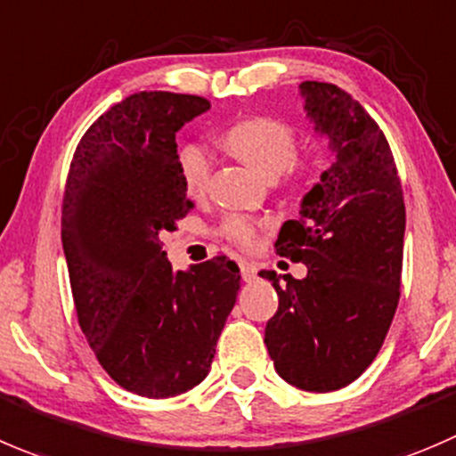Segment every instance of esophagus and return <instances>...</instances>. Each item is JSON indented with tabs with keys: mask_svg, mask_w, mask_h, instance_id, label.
<instances>
[{
	"mask_svg": "<svg viewBox=\"0 0 456 456\" xmlns=\"http://www.w3.org/2000/svg\"><path fill=\"white\" fill-rule=\"evenodd\" d=\"M240 271L244 281H253L255 275H257V266L253 262H240Z\"/></svg>",
	"mask_w": 456,
	"mask_h": 456,
	"instance_id": "1",
	"label": "esophagus"
}]
</instances>
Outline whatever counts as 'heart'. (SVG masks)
Listing matches in <instances>:
<instances>
[{
	"instance_id": "obj_1",
	"label": "heart",
	"mask_w": 456,
	"mask_h": 456,
	"mask_svg": "<svg viewBox=\"0 0 456 456\" xmlns=\"http://www.w3.org/2000/svg\"><path fill=\"white\" fill-rule=\"evenodd\" d=\"M221 142L232 156L244 160L250 170L257 172L262 179H277L281 172L296 159L297 136L289 123L271 116H257L246 118L225 129ZM210 156L203 147L185 145L179 154V172L185 190L192 197L206 192L208 179H210ZM290 183H302L309 179L311 166H290ZM225 235L241 246H250L255 240V224L246 216H231L225 221Z\"/></svg>"
}]
</instances>
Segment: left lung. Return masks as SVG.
I'll list each match as a JSON object with an SVG mask.
<instances>
[{
  "instance_id": "8db88e82",
  "label": "left lung",
  "mask_w": 456,
  "mask_h": 456,
  "mask_svg": "<svg viewBox=\"0 0 456 456\" xmlns=\"http://www.w3.org/2000/svg\"><path fill=\"white\" fill-rule=\"evenodd\" d=\"M300 94L336 159L275 241L309 268L305 280L259 273L280 297L264 342L286 383L333 392L374 362L396 314L405 203L387 138L361 102L329 82H302Z\"/></svg>"
}]
</instances>
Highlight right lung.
Masks as SVG:
<instances>
[{"mask_svg":"<svg viewBox=\"0 0 456 456\" xmlns=\"http://www.w3.org/2000/svg\"><path fill=\"white\" fill-rule=\"evenodd\" d=\"M208 110L199 95L138 91L86 129L69 167L62 248L77 322L102 370L138 396L206 379L240 290L228 257L175 273L160 241L194 206L176 132Z\"/></svg>","mask_w":456,"mask_h":456,"instance_id":"obj_1","label":"right lung"}]
</instances>
